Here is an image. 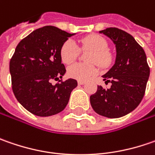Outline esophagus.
I'll return each instance as SVG.
<instances>
[{"instance_id":"34e87169","label":"esophagus","mask_w":155,"mask_h":155,"mask_svg":"<svg viewBox=\"0 0 155 155\" xmlns=\"http://www.w3.org/2000/svg\"><path fill=\"white\" fill-rule=\"evenodd\" d=\"M78 84H80V85H83V84H85V81H81V80L78 81Z\"/></svg>"}]
</instances>
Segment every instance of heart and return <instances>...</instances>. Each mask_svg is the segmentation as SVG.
Segmentation results:
<instances>
[{
	"mask_svg": "<svg viewBox=\"0 0 155 155\" xmlns=\"http://www.w3.org/2000/svg\"><path fill=\"white\" fill-rule=\"evenodd\" d=\"M81 49L89 50L90 54L88 61L95 63L102 68H108L111 64L113 57L108 50V42L104 37L93 34L81 40ZM79 55V48L74 40H66L60 48V58L63 63L70 64L73 63ZM69 77L78 80H88L97 73L95 64H84L77 63L71 65L67 71Z\"/></svg>",
	"mask_w": 155,
	"mask_h": 155,
	"instance_id": "1",
	"label": "heart"
}]
</instances>
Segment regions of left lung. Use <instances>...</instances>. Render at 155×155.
<instances>
[{
    "instance_id": "left-lung-1",
    "label": "left lung",
    "mask_w": 155,
    "mask_h": 155,
    "mask_svg": "<svg viewBox=\"0 0 155 155\" xmlns=\"http://www.w3.org/2000/svg\"><path fill=\"white\" fill-rule=\"evenodd\" d=\"M109 37L116 45L114 65L104 76L110 89L97 86L91 96V104L95 112L108 118H118L130 113L140 104L144 97L150 69L143 48L132 35L110 27L99 32Z\"/></svg>"
}]
</instances>
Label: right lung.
Masks as SVG:
<instances>
[{"label":"right lung","mask_w":155,"mask_h":155,"mask_svg":"<svg viewBox=\"0 0 155 155\" xmlns=\"http://www.w3.org/2000/svg\"><path fill=\"white\" fill-rule=\"evenodd\" d=\"M75 33L46 26L27 35L15 48L9 63L12 89L18 102L38 116L56 115L64 110L78 82L62 78L66 70L60 58V48Z\"/></svg>","instance_id":"1"}]
</instances>
